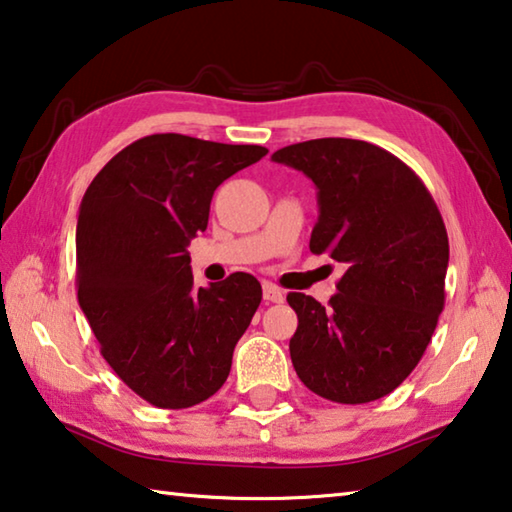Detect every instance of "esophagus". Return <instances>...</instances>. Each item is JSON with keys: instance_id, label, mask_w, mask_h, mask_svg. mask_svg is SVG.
I'll use <instances>...</instances> for the list:
<instances>
[{"instance_id": "esophagus-1", "label": "esophagus", "mask_w": 512, "mask_h": 512, "mask_svg": "<svg viewBox=\"0 0 512 512\" xmlns=\"http://www.w3.org/2000/svg\"><path fill=\"white\" fill-rule=\"evenodd\" d=\"M264 300L266 302H282L284 300V293L280 287H275V284H264Z\"/></svg>"}]
</instances>
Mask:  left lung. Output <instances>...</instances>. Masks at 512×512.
Segmentation results:
<instances>
[{"mask_svg": "<svg viewBox=\"0 0 512 512\" xmlns=\"http://www.w3.org/2000/svg\"><path fill=\"white\" fill-rule=\"evenodd\" d=\"M273 162L316 185L309 250L345 268L327 307L305 293L287 296L298 314L293 368L325 400L375 402L418 366L445 307L443 216L422 180L370 142L323 137L284 146Z\"/></svg>", "mask_w": 512, "mask_h": 512, "instance_id": "8db88e82", "label": "left lung"}]
</instances>
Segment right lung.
I'll use <instances>...</instances> for the list:
<instances>
[{
    "instance_id": "add662e5",
    "label": "right lung",
    "mask_w": 512,
    "mask_h": 512,
    "mask_svg": "<svg viewBox=\"0 0 512 512\" xmlns=\"http://www.w3.org/2000/svg\"><path fill=\"white\" fill-rule=\"evenodd\" d=\"M255 144L160 133L119 151L76 223L79 305L117 377L158 409H189L225 384L262 302L253 275L194 287L187 246L223 180L262 160Z\"/></svg>"
}]
</instances>
